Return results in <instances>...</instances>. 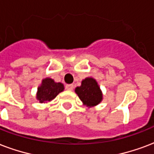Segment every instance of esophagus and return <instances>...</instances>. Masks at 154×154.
Listing matches in <instances>:
<instances>
[{
  "mask_svg": "<svg viewBox=\"0 0 154 154\" xmlns=\"http://www.w3.org/2000/svg\"><path fill=\"white\" fill-rule=\"evenodd\" d=\"M65 88H66L68 90H73V85H72V84H70V85H66Z\"/></svg>",
  "mask_w": 154,
  "mask_h": 154,
  "instance_id": "1",
  "label": "esophagus"
}]
</instances>
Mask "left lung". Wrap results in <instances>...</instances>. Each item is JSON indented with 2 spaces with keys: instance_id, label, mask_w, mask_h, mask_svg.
<instances>
[{
  "instance_id": "8db88e82",
  "label": "left lung",
  "mask_w": 154,
  "mask_h": 154,
  "mask_svg": "<svg viewBox=\"0 0 154 154\" xmlns=\"http://www.w3.org/2000/svg\"><path fill=\"white\" fill-rule=\"evenodd\" d=\"M83 105L90 108L98 105L103 101V92L94 78L88 77L82 81V85L75 89Z\"/></svg>"
}]
</instances>
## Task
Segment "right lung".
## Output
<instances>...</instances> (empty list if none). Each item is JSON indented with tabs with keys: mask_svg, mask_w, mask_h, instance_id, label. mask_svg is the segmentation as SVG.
I'll return each mask as SVG.
<instances>
[{
	"mask_svg": "<svg viewBox=\"0 0 154 154\" xmlns=\"http://www.w3.org/2000/svg\"><path fill=\"white\" fill-rule=\"evenodd\" d=\"M64 90V86L61 82H56L50 77H46L42 80L40 85L38 87L36 99L40 103H47L53 100Z\"/></svg>",
	"mask_w": 154,
	"mask_h": 154,
	"instance_id": "add662e5",
	"label": "right lung"
}]
</instances>
